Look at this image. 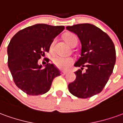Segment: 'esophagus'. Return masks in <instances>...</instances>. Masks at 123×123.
<instances>
[{"label":"esophagus","instance_id":"esophagus-1","mask_svg":"<svg viewBox=\"0 0 123 123\" xmlns=\"http://www.w3.org/2000/svg\"><path fill=\"white\" fill-rule=\"evenodd\" d=\"M61 75H62V76H64V75H65L66 74H67V72H64V71H62V72H61Z\"/></svg>","mask_w":123,"mask_h":123}]
</instances>
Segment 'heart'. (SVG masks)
I'll return each instance as SVG.
<instances>
[{
  "label": "heart",
  "mask_w": 123,
  "mask_h": 123,
  "mask_svg": "<svg viewBox=\"0 0 123 123\" xmlns=\"http://www.w3.org/2000/svg\"><path fill=\"white\" fill-rule=\"evenodd\" d=\"M65 41H67L68 45L70 46L72 45V44L78 41L77 37L71 33H68L65 34L64 36ZM53 45V43H52L51 45V49L52 48ZM74 62V60L71 57H63V56H56L53 59V62L55 65L58 68L61 70H67L69 68L70 66L72 65Z\"/></svg>",
  "instance_id": "heart-1"
}]
</instances>
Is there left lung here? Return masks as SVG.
I'll return each mask as SVG.
<instances>
[{
  "instance_id": "obj_1",
  "label": "left lung",
  "mask_w": 123,
  "mask_h": 123,
  "mask_svg": "<svg viewBox=\"0 0 123 123\" xmlns=\"http://www.w3.org/2000/svg\"><path fill=\"white\" fill-rule=\"evenodd\" d=\"M66 28L77 35L82 45L80 58L74 64L81 69L74 72L76 80L68 84V90L77 98H90L102 91L113 72L116 61L114 43L106 33L93 24ZM84 67L86 68L85 73L82 72Z\"/></svg>"
}]
</instances>
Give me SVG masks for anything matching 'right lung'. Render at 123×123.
Instances as JSON below:
<instances>
[{
    "label": "right lung",
    "instance_id": "1",
    "mask_svg": "<svg viewBox=\"0 0 123 123\" xmlns=\"http://www.w3.org/2000/svg\"><path fill=\"white\" fill-rule=\"evenodd\" d=\"M64 30V26L37 24L16 33L8 46V66L16 85L30 95L47 92L53 80L61 75L53 64L45 68L38 60L49 52L53 39Z\"/></svg>",
    "mask_w": 123,
    "mask_h": 123
}]
</instances>
